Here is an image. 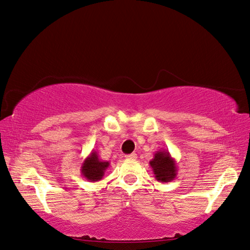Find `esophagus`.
<instances>
[{"instance_id": "34e87169", "label": "esophagus", "mask_w": 250, "mask_h": 250, "mask_svg": "<svg viewBox=\"0 0 250 250\" xmlns=\"http://www.w3.org/2000/svg\"><path fill=\"white\" fill-rule=\"evenodd\" d=\"M125 158L126 159H136L137 158V155L136 154H128V155H126L125 156Z\"/></svg>"}]
</instances>
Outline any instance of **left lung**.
Instances as JSON below:
<instances>
[{
  "instance_id": "8db88e82",
  "label": "left lung",
  "mask_w": 250,
  "mask_h": 250,
  "mask_svg": "<svg viewBox=\"0 0 250 250\" xmlns=\"http://www.w3.org/2000/svg\"><path fill=\"white\" fill-rule=\"evenodd\" d=\"M155 178L159 183L174 181L177 176V165L168 150L161 149L154 154V158L149 162Z\"/></svg>"
}]
</instances>
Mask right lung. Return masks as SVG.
Here are the masks:
<instances>
[{"instance_id": "obj_1", "label": "right lung", "mask_w": 250, "mask_h": 250, "mask_svg": "<svg viewBox=\"0 0 250 250\" xmlns=\"http://www.w3.org/2000/svg\"><path fill=\"white\" fill-rule=\"evenodd\" d=\"M108 166V162L101 161L98 158L97 152L92 150V153L84 159L83 164H82L81 173L86 181L91 183L98 182L103 178L105 170L107 169Z\"/></svg>"}]
</instances>
